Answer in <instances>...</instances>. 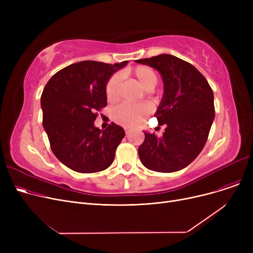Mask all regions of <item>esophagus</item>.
<instances>
[{"mask_svg": "<svg viewBox=\"0 0 253 253\" xmlns=\"http://www.w3.org/2000/svg\"><path fill=\"white\" fill-rule=\"evenodd\" d=\"M125 133H126V135H128L129 133H131V129H129V128H125Z\"/></svg>", "mask_w": 253, "mask_h": 253, "instance_id": "esophagus-1", "label": "esophagus"}]
</instances>
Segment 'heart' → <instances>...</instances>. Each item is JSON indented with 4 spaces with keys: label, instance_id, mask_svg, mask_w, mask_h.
<instances>
[{
    "label": "heart",
    "instance_id": "b5f03b06",
    "mask_svg": "<svg viewBox=\"0 0 253 253\" xmlns=\"http://www.w3.org/2000/svg\"><path fill=\"white\" fill-rule=\"evenodd\" d=\"M129 75L133 77L140 87L150 91L155 88L158 82L156 72L147 65H138L129 71ZM105 94L109 101L118 100L120 95V76H113L105 87ZM150 113V109L145 104H120L113 110L112 118L114 121L125 127H135L144 122Z\"/></svg>",
    "mask_w": 253,
    "mask_h": 253
}]
</instances>
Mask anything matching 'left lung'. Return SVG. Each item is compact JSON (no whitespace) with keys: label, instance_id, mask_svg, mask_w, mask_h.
<instances>
[{"label":"left lung","instance_id":"8db88e82","mask_svg":"<svg viewBox=\"0 0 253 253\" xmlns=\"http://www.w3.org/2000/svg\"><path fill=\"white\" fill-rule=\"evenodd\" d=\"M161 75L164 93L155 117L166 125L163 136L143 131L138 155L144 167L170 173L190 165L201 153L213 123L214 96L207 80L191 63L170 54L135 60Z\"/></svg>","mask_w":253,"mask_h":253}]
</instances>
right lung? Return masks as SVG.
Instances as JSON below:
<instances>
[{
    "instance_id": "right-lung-1",
    "label": "right lung",
    "mask_w": 253,
    "mask_h": 253,
    "mask_svg": "<svg viewBox=\"0 0 253 253\" xmlns=\"http://www.w3.org/2000/svg\"><path fill=\"white\" fill-rule=\"evenodd\" d=\"M127 63L77 62L46 84L41 96L43 127L53 154L70 169L93 173L112 165L125 131L115 123L104 130L95 127V112L108 103L105 87L110 78Z\"/></svg>"
}]
</instances>
